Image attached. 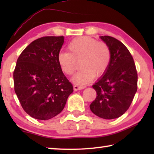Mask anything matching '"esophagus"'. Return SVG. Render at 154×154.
<instances>
[{
    "mask_svg": "<svg viewBox=\"0 0 154 154\" xmlns=\"http://www.w3.org/2000/svg\"><path fill=\"white\" fill-rule=\"evenodd\" d=\"M85 88V86H79L77 85H73V90H74L75 91H77V90H82Z\"/></svg>",
    "mask_w": 154,
    "mask_h": 154,
    "instance_id": "obj_1",
    "label": "esophagus"
}]
</instances>
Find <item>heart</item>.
I'll return each instance as SVG.
<instances>
[{
    "label": "heart",
    "mask_w": 154,
    "mask_h": 154,
    "mask_svg": "<svg viewBox=\"0 0 154 154\" xmlns=\"http://www.w3.org/2000/svg\"><path fill=\"white\" fill-rule=\"evenodd\" d=\"M67 50L68 52L58 54V64L65 74L72 75L81 63V69L73 79L79 85L89 83L95 75L102 76L110 64L111 54L108 45L92 38H75L69 42Z\"/></svg>",
    "instance_id": "b5f03b06"
}]
</instances>
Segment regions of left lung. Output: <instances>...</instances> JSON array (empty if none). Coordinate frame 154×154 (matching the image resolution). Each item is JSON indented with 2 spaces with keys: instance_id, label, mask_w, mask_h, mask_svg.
Returning <instances> with one entry per match:
<instances>
[{
  "instance_id": "left-lung-1",
  "label": "left lung",
  "mask_w": 154,
  "mask_h": 154,
  "mask_svg": "<svg viewBox=\"0 0 154 154\" xmlns=\"http://www.w3.org/2000/svg\"><path fill=\"white\" fill-rule=\"evenodd\" d=\"M100 38L110 48L108 69L92 85L96 99L90 105L94 114L104 119L121 116L129 109L137 90V72L132 56L123 43L115 38Z\"/></svg>"
}]
</instances>
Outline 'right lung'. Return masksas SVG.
Segmentation results:
<instances>
[{"label": "right lung", "instance_id": "1", "mask_svg": "<svg viewBox=\"0 0 154 154\" xmlns=\"http://www.w3.org/2000/svg\"><path fill=\"white\" fill-rule=\"evenodd\" d=\"M64 42V36L40 38L29 44L17 61L14 92L25 112L33 119L45 121L56 116L73 92L57 62Z\"/></svg>", "mask_w": 154, "mask_h": 154}]
</instances>
